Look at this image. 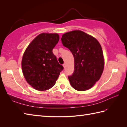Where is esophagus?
<instances>
[{
	"label": "esophagus",
	"instance_id": "1",
	"mask_svg": "<svg viewBox=\"0 0 127 127\" xmlns=\"http://www.w3.org/2000/svg\"><path fill=\"white\" fill-rule=\"evenodd\" d=\"M63 67H64V68H65V67H66V64L64 63V64H63Z\"/></svg>",
	"mask_w": 127,
	"mask_h": 127
}]
</instances>
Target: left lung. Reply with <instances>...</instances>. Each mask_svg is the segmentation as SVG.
<instances>
[{"mask_svg":"<svg viewBox=\"0 0 127 127\" xmlns=\"http://www.w3.org/2000/svg\"><path fill=\"white\" fill-rule=\"evenodd\" d=\"M61 40L74 58V71L68 76L70 84L78 91L91 88L100 79L104 68L100 43L95 37L79 30L64 33Z\"/></svg>","mask_w":127,"mask_h":127,"instance_id":"1","label":"left lung"}]
</instances>
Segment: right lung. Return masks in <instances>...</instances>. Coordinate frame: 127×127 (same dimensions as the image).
<instances>
[{
	"mask_svg": "<svg viewBox=\"0 0 127 127\" xmlns=\"http://www.w3.org/2000/svg\"><path fill=\"white\" fill-rule=\"evenodd\" d=\"M59 40L57 33L40 34L23 53L21 62L23 76L35 90L44 91L52 88L63 70V66L52 52Z\"/></svg>",
	"mask_w": 127,
	"mask_h": 127,
	"instance_id": "right-lung-1",
	"label": "right lung"
}]
</instances>
